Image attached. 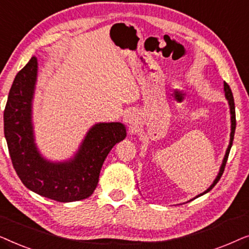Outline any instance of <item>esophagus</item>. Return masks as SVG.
I'll return each mask as SVG.
<instances>
[{
  "instance_id": "1",
  "label": "esophagus",
  "mask_w": 249,
  "mask_h": 249,
  "mask_svg": "<svg viewBox=\"0 0 249 249\" xmlns=\"http://www.w3.org/2000/svg\"><path fill=\"white\" fill-rule=\"evenodd\" d=\"M124 122H127V124H129L130 125H135L136 124H137V120H138V115L137 113H136L135 111H128L125 112L124 117Z\"/></svg>"
}]
</instances>
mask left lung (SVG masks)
<instances>
[{
  "label": "left lung",
  "mask_w": 249,
  "mask_h": 249,
  "mask_svg": "<svg viewBox=\"0 0 249 249\" xmlns=\"http://www.w3.org/2000/svg\"><path fill=\"white\" fill-rule=\"evenodd\" d=\"M224 94H226V98L228 100V103L230 105V113H231V134H230V142H229V146H228L227 148V152H226V155H224V159H223V162H222V165H221L220 168V172L219 175L216 176L215 180H214L212 185L210 186L209 189H206L205 192L203 194H199L198 196L196 197H199L204 195V194L209 193L211 189L213 188L214 186L216 185L217 181H219L221 176H222V173L224 171V168H226V164H227V160H228V156H229V153H230V149H231V146H232V142H233V136H234V130H236V112H234V101H233V95H232V91H231L229 85L227 83H224Z\"/></svg>",
  "instance_id": "left-lung-1"
}]
</instances>
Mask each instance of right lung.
Returning a JSON list of instances; mask_svg holds the SVG:
<instances>
[{
	"instance_id": "right-lung-1",
	"label": "right lung",
	"mask_w": 249,
	"mask_h": 249,
	"mask_svg": "<svg viewBox=\"0 0 249 249\" xmlns=\"http://www.w3.org/2000/svg\"><path fill=\"white\" fill-rule=\"evenodd\" d=\"M37 68V59L33 56L17 73L5 105L4 136L13 168L23 185L40 196L61 203L85 199L96 188L112 147L125 138V127L120 122L95 124L73 159L47 161L36 147L32 124Z\"/></svg>"
}]
</instances>
